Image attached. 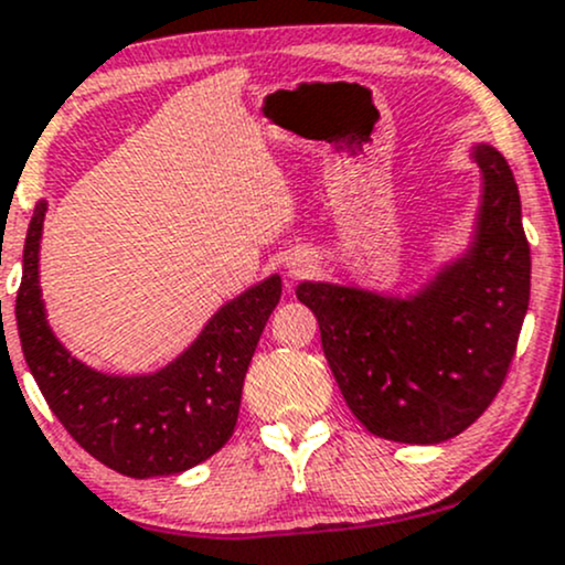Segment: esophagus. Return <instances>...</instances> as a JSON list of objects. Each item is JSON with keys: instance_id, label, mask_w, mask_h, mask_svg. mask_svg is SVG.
<instances>
[{"instance_id": "obj_1", "label": "esophagus", "mask_w": 565, "mask_h": 565, "mask_svg": "<svg viewBox=\"0 0 565 565\" xmlns=\"http://www.w3.org/2000/svg\"><path fill=\"white\" fill-rule=\"evenodd\" d=\"M285 269H288V275L294 277V280H299V277L312 275V271H315V258L309 256V253L296 250V253H290L288 262H285Z\"/></svg>"}]
</instances>
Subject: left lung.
I'll use <instances>...</instances> for the list:
<instances>
[{
	"label": "left lung",
	"mask_w": 565,
	"mask_h": 565,
	"mask_svg": "<svg viewBox=\"0 0 565 565\" xmlns=\"http://www.w3.org/2000/svg\"><path fill=\"white\" fill-rule=\"evenodd\" d=\"M480 198L467 245L405 294L303 280L322 352L360 424L376 437L435 446L491 405L515 354L531 294V250L510 164L475 143Z\"/></svg>",
	"instance_id": "8db88e82"
}]
</instances>
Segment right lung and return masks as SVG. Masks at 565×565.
<instances>
[{"label":"right lung","instance_id":"add662e5","mask_svg":"<svg viewBox=\"0 0 565 565\" xmlns=\"http://www.w3.org/2000/svg\"><path fill=\"white\" fill-rule=\"evenodd\" d=\"M47 200L31 215L15 299L18 335L31 376L68 435L100 465L128 478L192 470L230 440L258 339L282 294L264 277L211 315L179 358L149 373H106L82 363L53 333L40 288Z\"/></svg>","mask_w":565,"mask_h":565}]
</instances>
